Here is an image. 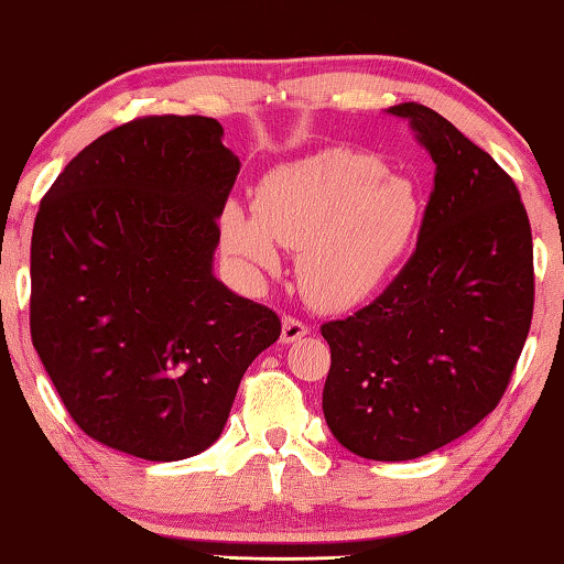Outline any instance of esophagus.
Listing matches in <instances>:
<instances>
[{"label": "esophagus", "mask_w": 564, "mask_h": 564, "mask_svg": "<svg viewBox=\"0 0 564 564\" xmlns=\"http://www.w3.org/2000/svg\"><path fill=\"white\" fill-rule=\"evenodd\" d=\"M307 334V323L295 318V315H284L282 318V341L290 344V341H297V338H303Z\"/></svg>", "instance_id": "1"}]
</instances>
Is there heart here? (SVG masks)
I'll return each mask as SVG.
<instances>
[{
	"mask_svg": "<svg viewBox=\"0 0 564 564\" xmlns=\"http://www.w3.org/2000/svg\"><path fill=\"white\" fill-rule=\"evenodd\" d=\"M423 197L380 159L323 151L274 169L253 195V215L228 205L223 246L249 272H272L276 243L300 249L297 274L313 305L341 311L375 297L413 249Z\"/></svg>",
	"mask_w": 564,
	"mask_h": 564,
	"instance_id": "1",
	"label": "heart"
}]
</instances>
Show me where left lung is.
<instances>
[{
    "label": "left lung",
    "mask_w": 564,
    "mask_h": 564,
    "mask_svg": "<svg viewBox=\"0 0 564 564\" xmlns=\"http://www.w3.org/2000/svg\"><path fill=\"white\" fill-rule=\"evenodd\" d=\"M411 122L434 159L419 243L372 303L328 321L323 415L346 449L403 462L496 411L534 315V246L519 187L488 151L419 102Z\"/></svg>",
    "instance_id": "1"
}]
</instances>
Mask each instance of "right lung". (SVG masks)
<instances>
[{"label":"right lung","mask_w":564,"mask_h":564,"mask_svg":"<svg viewBox=\"0 0 564 564\" xmlns=\"http://www.w3.org/2000/svg\"><path fill=\"white\" fill-rule=\"evenodd\" d=\"M223 126L143 115L68 161L37 207L30 336L84 434L149 462L207 449L282 334L213 274L238 176Z\"/></svg>","instance_id":"right-lung-1"}]
</instances>
